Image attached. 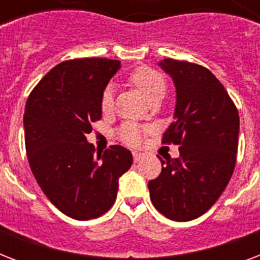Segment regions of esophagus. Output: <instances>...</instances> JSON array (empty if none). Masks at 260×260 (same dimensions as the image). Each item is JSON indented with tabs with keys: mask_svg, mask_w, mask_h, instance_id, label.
<instances>
[{
	"mask_svg": "<svg viewBox=\"0 0 260 260\" xmlns=\"http://www.w3.org/2000/svg\"><path fill=\"white\" fill-rule=\"evenodd\" d=\"M140 159H143V154H140V152H134V162L138 163Z\"/></svg>",
	"mask_w": 260,
	"mask_h": 260,
	"instance_id": "34e87169",
	"label": "esophagus"
}]
</instances>
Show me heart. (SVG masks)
I'll return each instance as SVG.
<instances>
[{
  "label": "heart",
  "instance_id": "obj_1",
  "mask_svg": "<svg viewBox=\"0 0 260 260\" xmlns=\"http://www.w3.org/2000/svg\"><path fill=\"white\" fill-rule=\"evenodd\" d=\"M129 82L138 87L150 102L160 100L166 93V81L159 71L143 66L129 74ZM113 108V89L110 86L102 91L101 110L109 112ZM144 129L134 122H125L117 129V138L128 146H139L143 140Z\"/></svg>",
  "mask_w": 260,
  "mask_h": 260
}]
</instances>
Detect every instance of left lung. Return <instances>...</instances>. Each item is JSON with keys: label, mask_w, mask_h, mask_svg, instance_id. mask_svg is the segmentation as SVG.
Listing matches in <instances>:
<instances>
[{"label": "left lung", "mask_w": 260, "mask_h": 260, "mask_svg": "<svg viewBox=\"0 0 260 260\" xmlns=\"http://www.w3.org/2000/svg\"><path fill=\"white\" fill-rule=\"evenodd\" d=\"M177 89L174 121L163 144L179 146L162 158V173L148 182L151 201L174 221H190L213 206L236 165L239 112L222 83L206 67L167 58L159 63Z\"/></svg>", "instance_id": "8db88e82"}]
</instances>
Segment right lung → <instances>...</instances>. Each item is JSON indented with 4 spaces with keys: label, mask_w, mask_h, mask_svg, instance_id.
I'll return each instance as SVG.
<instances>
[{
    "label": "right lung",
    "mask_w": 260,
    "mask_h": 260,
    "mask_svg": "<svg viewBox=\"0 0 260 260\" xmlns=\"http://www.w3.org/2000/svg\"><path fill=\"white\" fill-rule=\"evenodd\" d=\"M120 69L118 60L71 59L47 73L25 104V150L30 170L47 198L62 213L90 220L116 201L118 178L132 166L121 146L98 152L87 143L102 116L101 95Z\"/></svg>",
    "instance_id": "obj_1"
}]
</instances>
